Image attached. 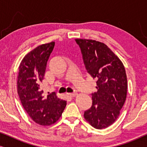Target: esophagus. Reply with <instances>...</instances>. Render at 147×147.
<instances>
[{
	"label": "esophagus",
	"instance_id": "esophagus-1",
	"mask_svg": "<svg viewBox=\"0 0 147 147\" xmlns=\"http://www.w3.org/2000/svg\"><path fill=\"white\" fill-rule=\"evenodd\" d=\"M68 95L71 96V97H75V96L78 95V93H77V92H74V93H69V94H68Z\"/></svg>",
	"mask_w": 147,
	"mask_h": 147
}]
</instances>
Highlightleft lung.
<instances>
[{
    "label": "left lung",
    "instance_id": "8db88e82",
    "mask_svg": "<svg viewBox=\"0 0 147 147\" xmlns=\"http://www.w3.org/2000/svg\"><path fill=\"white\" fill-rule=\"evenodd\" d=\"M88 73L96 81L92 106L84 112L86 121L97 129L112 125L120 115L126 98L127 78L120 59L106 44L92 39H76Z\"/></svg>",
    "mask_w": 147,
    "mask_h": 147
}]
</instances>
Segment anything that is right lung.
Instances as JSON below:
<instances>
[{"label": "right lung", "mask_w": 147, "mask_h": 147, "mask_svg": "<svg viewBox=\"0 0 147 147\" xmlns=\"http://www.w3.org/2000/svg\"><path fill=\"white\" fill-rule=\"evenodd\" d=\"M54 46L53 41L38 46L24 57L19 68L17 92L21 104L31 119L41 126L55 123L66 106L55 92L46 95L41 88Z\"/></svg>", "instance_id": "add662e5"}]
</instances>
